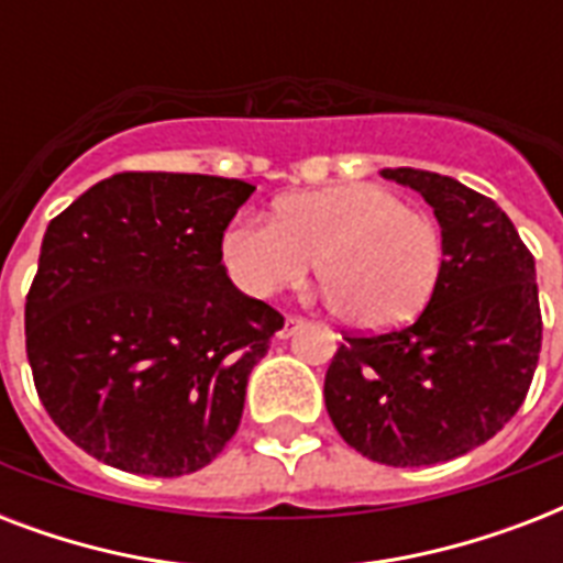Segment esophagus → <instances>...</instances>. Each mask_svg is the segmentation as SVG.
<instances>
[{
    "mask_svg": "<svg viewBox=\"0 0 563 563\" xmlns=\"http://www.w3.org/2000/svg\"><path fill=\"white\" fill-rule=\"evenodd\" d=\"M300 327H303V318H295V316H289L286 318V324H283V330L277 335H280V339H291V335L298 333Z\"/></svg>",
    "mask_w": 563,
    "mask_h": 563,
    "instance_id": "1",
    "label": "esophagus"
}]
</instances>
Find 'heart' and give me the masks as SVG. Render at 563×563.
<instances>
[{"label":"heart","mask_w":563,"mask_h":563,"mask_svg":"<svg viewBox=\"0 0 563 563\" xmlns=\"http://www.w3.org/2000/svg\"><path fill=\"white\" fill-rule=\"evenodd\" d=\"M236 286L272 298L318 277L335 318L391 330L418 316L441 274V230L429 212L379 184H342L283 198L272 219L239 216L221 236Z\"/></svg>","instance_id":"b5f03b06"}]
</instances>
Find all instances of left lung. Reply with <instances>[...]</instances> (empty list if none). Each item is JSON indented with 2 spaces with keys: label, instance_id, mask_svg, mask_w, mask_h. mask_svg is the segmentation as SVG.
<instances>
[{
  "label": "left lung",
  "instance_id": "1",
  "mask_svg": "<svg viewBox=\"0 0 563 563\" xmlns=\"http://www.w3.org/2000/svg\"><path fill=\"white\" fill-rule=\"evenodd\" d=\"M441 224V274L418 321L347 335L324 376L339 435L371 462L427 467L471 453L523 406L541 353L534 256L497 203L455 178L383 169Z\"/></svg>",
  "mask_w": 563,
  "mask_h": 563
}]
</instances>
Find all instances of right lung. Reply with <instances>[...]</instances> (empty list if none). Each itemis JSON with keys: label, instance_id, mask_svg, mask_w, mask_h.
I'll list each match as a JSON object with an SVG mask.
<instances>
[{"label": "right lung", "instance_id": "1", "mask_svg": "<svg viewBox=\"0 0 563 563\" xmlns=\"http://www.w3.org/2000/svg\"><path fill=\"white\" fill-rule=\"evenodd\" d=\"M256 187L122 172L48 221L25 351L48 418L92 459L201 471L236 435L283 316L230 283L221 236Z\"/></svg>", "mask_w": 563, "mask_h": 563}]
</instances>
